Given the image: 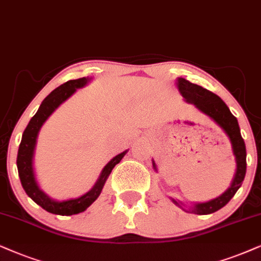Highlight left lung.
I'll use <instances>...</instances> for the list:
<instances>
[{"label":"left lung","instance_id":"obj_1","mask_svg":"<svg viewBox=\"0 0 261 261\" xmlns=\"http://www.w3.org/2000/svg\"><path fill=\"white\" fill-rule=\"evenodd\" d=\"M178 90H179L182 96L184 97V101L189 102V103H194L196 108H199L201 112L207 114L208 117L216 121L220 127L225 131V134L229 136L230 141H231V146L233 150V155L236 158L237 170L235 178H233L231 187L227 189L223 195H220L217 199L211 200L208 202L204 203H196L193 207H190V212H194L196 214H211L217 212V211L223 208L225 204L232 199L236 191L240 189L242 186L243 179L246 176L247 170V153H246V144L243 141L242 136H241V131L239 126V121H237L235 115H232L230 112L229 107L226 106L225 102L220 98L218 95L213 94L212 91L207 90L197 84L190 83L189 81L184 78H178ZM154 169L156 170L155 163L153 161ZM174 203L179 206L177 201L172 200Z\"/></svg>","mask_w":261,"mask_h":261}]
</instances>
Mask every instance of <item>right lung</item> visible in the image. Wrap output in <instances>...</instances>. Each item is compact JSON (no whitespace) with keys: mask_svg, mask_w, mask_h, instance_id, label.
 <instances>
[{"mask_svg":"<svg viewBox=\"0 0 261 261\" xmlns=\"http://www.w3.org/2000/svg\"><path fill=\"white\" fill-rule=\"evenodd\" d=\"M88 78H79L73 79V81H68L66 83L61 84L55 90H53L42 105L39 106L37 113L31 118L28 126H26L22 138L19 146L18 158H16V166H18L19 177H20L21 186L24 188L25 193L35 201L36 203L39 204L43 210L53 214H59V216H72V214H77L84 212L90 204L97 199L98 195L101 194L102 188L106 183L108 176L113 170V167L117 164L120 163L123 156L126 153V150L123 151L121 154H118L117 156L113 158L110 163H108L105 169L102 170V173L98 180L95 184L94 188L85 194V195L78 197V199L67 200L59 202L54 201L45 195L43 191L39 189L36 182L34 167H32V158H34V151L36 147V140H37V135L41 126L47 120V118L54 112L57 108L65 100H67L72 94L75 91V89L84 87L87 84Z\"/></svg>","mask_w":261,"mask_h":261,"instance_id":"add662e5","label":"right lung"}]
</instances>
